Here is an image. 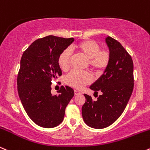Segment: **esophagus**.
<instances>
[{
	"mask_svg": "<svg viewBox=\"0 0 150 150\" xmlns=\"http://www.w3.org/2000/svg\"><path fill=\"white\" fill-rule=\"evenodd\" d=\"M74 94H75V96H77V95L81 94V92H79V91H76V90H75V91H74Z\"/></svg>",
	"mask_w": 150,
	"mask_h": 150,
	"instance_id": "1",
	"label": "esophagus"
}]
</instances>
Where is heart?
Instances as JSON below:
<instances>
[{
  "instance_id": "heart-1",
  "label": "heart",
  "mask_w": 150,
  "mask_h": 150,
  "mask_svg": "<svg viewBox=\"0 0 150 150\" xmlns=\"http://www.w3.org/2000/svg\"><path fill=\"white\" fill-rule=\"evenodd\" d=\"M89 59V66L97 73H101L107 67L110 61V54L107 50H100L98 42L93 40H84L76 43L73 47ZM71 52L69 49L63 51L59 56L58 63L64 71L69 67ZM92 75L88 71H72L66 77L68 85L76 89H81L92 81Z\"/></svg>"
}]
</instances>
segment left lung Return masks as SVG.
Wrapping results in <instances>:
<instances>
[{
	"label": "left lung",
	"mask_w": 150,
	"mask_h": 150,
	"mask_svg": "<svg viewBox=\"0 0 150 150\" xmlns=\"http://www.w3.org/2000/svg\"><path fill=\"white\" fill-rule=\"evenodd\" d=\"M110 61L100 78L90 88L102 92L96 101L84 94L86 103L82 107L84 122L93 128H105L121 115L131 98L134 86L133 59L121 44L112 37L105 38Z\"/></svg>",
	"instance_id": "obj_1"
}]
</instances>
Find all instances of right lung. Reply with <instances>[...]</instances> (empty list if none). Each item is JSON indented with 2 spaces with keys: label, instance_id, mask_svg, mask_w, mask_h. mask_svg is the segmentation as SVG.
I'll use <instances>...</instances> for the list:
<instances>
[{
  "label": "right lung",
  "instance_id": "1",
  "mask_svg": "<svg viewBox=\"0 0 150 150\" xmlns=\"http://www.w3.org/2000/svg\"><path fill=\"white\" fill-rule=\"evenodd\" d=\"M73 38L47 36L37 39L24 51L17 76V90L26 114L43 128H54L64 119L65 109L74 91L62 86L59 95L51 93L52 81L62 75L59 56Z\"/></svg>",
  "mask_w": 150,
  "mask_h": 150
}]
</instances>
